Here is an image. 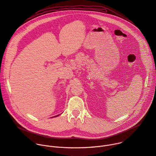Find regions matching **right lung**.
Listing matches in <instances>:
<instances>
[{
	"label": "right lung",
	"mask_w": 156,
	"mask_h": 156,
	"mask_svg": "<svg viewBox=\"0 0 156 156\" xmlns=\"http://www.w3.org/2000/svg\"><path fill=\"white\" fill-rule=\"evenodd\" d=\"M57 116H58V115H57V116H53V117H57ZM52 118V117H51Z\"/></svg>",
	"instance_id": "right-lung-1"
}]
</instances>
